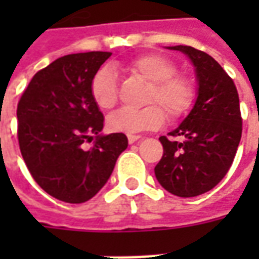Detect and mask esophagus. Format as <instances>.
<instances>
[{"label": "esophagus", "instance_id": "obj_1", "mask_svg": "<svg viewBox=\"0 0 259 259\" xmlns=\"http://www.w3.org/2000/svg\"><path fill=\"white\" fill-rule=\"evenodd\" d=\"M141 137L137 135H127V140H129V144H133L137 140H140Z\"/></svg>", "mask_w": 259, "mask_h": 259}]
</instances>
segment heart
Returning <instances> with one entry per match:
<instances>
[{
    "instance_id": "b5f03b06",
    "label": "heart",
    "mask_w": 259,
    "mask_h": 259,
    "mask_svg": "<svg viewBox=\"0 0 259 259\" xmlns=\"http://www.w3.org/2000/svg\"><path fill=\"white\" fill-rule=\"evenodd\" d=\"M113 69H123L150 83L146 102L141 109L120 108L107 119L108 127L118 133H139L157 129L165 122V111L169 118L185 115L194 98L191 81L182 74H176L175 64L161 54H144L126 65L104 66L91 81V96L101 109H111L118 102V83Z\"/></svg>"
}]
</instances>
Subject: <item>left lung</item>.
<instances>
[{
    "label": "left lung",
    "mask_w": 259,
    "mask_h": 259,
    "mask_svg": "<svg viewBox=\"0 0 259 259\" xmlns=\"http://www.w3.org/2000/svg\"><path fill=\"white\" fill-rule=\"evenodd\" d=\"M169 50L186 54L194 66L197 98L185 120L161 136L163 155L155 178L178 197H195L213 189L232 166L241 139V113L233 80L211 55L189 46Z\"/></svg>",
    "instance_id": "left-lung-1"
}]
</instances>
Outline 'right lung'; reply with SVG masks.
Segmentation results:
<instances>
[{"label": "right lung", "mask_w": 259, "mask_h": 259, "mask_svg": "<svg viewBox=\"0 0 259 259\" xmlns=\"http://www.w3.org/2000/svg\"><path fill=\"white\" fill-rule=\"evenodd\" d=\"M111 53L65 55L38 70L18 104V140L26 166L42 190L80 204L101 190L127 148L123 133L101 135L104 116L91 81ZM96 136L91 149L84 143Z\"/></svg>", "instance_id": "1"}]
</instances>
